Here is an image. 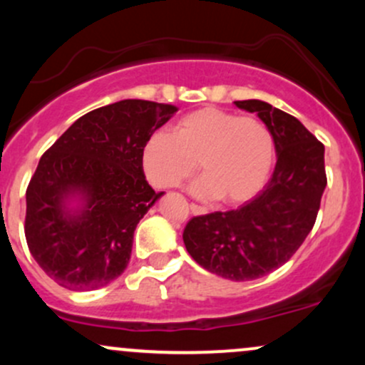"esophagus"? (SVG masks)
Returning a JSON list of instances; mask_svg holds the SVG:
<instances>
[{"label": "esophagus", "mask_w": 365, "mask_h": 365, "mask_svg": "<svg viewBox=\"0 0 365 365\" xmlns=\"http://www.w3.org/2000/svg\"><path fill=\"white\" fill-rule=\"evenodd\" d=\"M190 211H192V215H195V216L207 215V209L202 206H197V204H190Z\"/></svg>", "instance_id": "34e87169"}]
</instances>
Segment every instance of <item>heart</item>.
Returning a JSON list of instances; mask_svg holds the SVG:
<instances>
[{"instance_id":"b5f03b06","label":"heart","mask_w":365,"mask_h":365,"mask_svg":"<svg viewBox=\"0 0 365 365\" xmlns=\"http://www.w3.org/2000/svg\"><path fill=\"white\" fill-rule=\"evenodd\" d=\"M140 161L145 177L158 188L182 185L199 163L204 177L192 187L194 195L242 204L266 185L274 161V140L261 120L202 108L180 118L175 133H150Z\"/></svg>"}]
</instances>
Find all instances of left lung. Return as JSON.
<instances>
[{
	"label": "left lung",
	"instance_id": "left-lung-1",
	"mask_svg": "<svg viewBox=\"0 0 365 365\" xmlns=\"http://www.w3.org/2000/svg\"><path fill=\"white\" fill-rule=\"evenodd\" d=\"M255 113L274 140L273 177L254 199L188 221L183 244L197 264L221 278L249 282L283 266L311 233L326 188L324 145L269 103L235 101Z\"/></svg>",
	"mask_w": 365,
	"mask_h": 365
}]
</instances>
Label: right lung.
<instances>
[{
	"instance_id": "obj_1",
	"label": "right lung",
	"mask_w": 365,
	"mask_h": 365,
	"mask_svg": "<svg viewBox=\"0 0 365 365\" xmlns=\"http://www.w3.org/2000/svg\"><path fill=\"white\" fill-rule=\"evenodd\" d=\"M177 111L142 99L108 104L43 154L25 194V238L58 284L96 290L123 273L137 225L165 194L145 180L142 148Z\"/></svg>"
}]
</instances>
